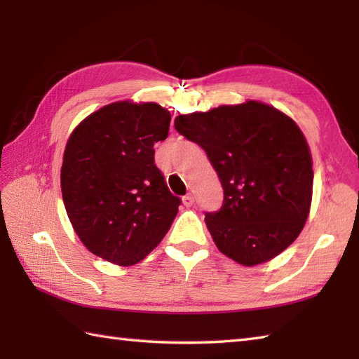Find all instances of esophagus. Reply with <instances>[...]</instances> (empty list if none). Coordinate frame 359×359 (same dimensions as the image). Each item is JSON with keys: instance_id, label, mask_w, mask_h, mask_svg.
<instances>
[{"instance_id": "esophagus-1", "label": "esophagus", "mask_w": 359, "mask_h": 359, "mask_svg": "<svg viewBox=\"0 0 359 359\" xmlns=\"http://www.w3.org/2000/svg\"><path fill=\"white\" fill-rule=\"evenodd\" d=\"M182 203L185 205V207H191V205L194 203V196L193 194H187L182 197Z\"/></svg>"}]
</instances>
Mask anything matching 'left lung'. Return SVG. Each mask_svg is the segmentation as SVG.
Wrapping results in <instances>:
<instances>
[{
    "mask_svg": "<svg viewBox=\"0 0 359 359\" xmlns=\"http://www.w3.org/2000/svg\"><path fill=\"white\" fill-rule=\"evenodd\" d=\"M174 126L203 148L222 184V208L205 216L220 253L253 266L292 245L313 196V160L294 120L247 100L180 114Z\"/></svg>",
    "mask_w": 359,
    "mask_h": 359,
    "instance_id": "8db88e82",
    "label": "left lung"
}]
</instances>
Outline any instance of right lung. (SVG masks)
<instances>
[{
  "mask_svg": "<svg viewBox=\"0 0 359 359\" xmlns=\"http://www.w3.org/2000/svg\"><path fill=\"white\" fill-rule=\"evenodd\" d=\"M171 114L154 102H114L89 114L67 139L65 208L90 253L129 266L143 261L171 228L180 199L154 165Z\"/></svg>",
  "mask_w": 359,
  "mask_h": 359,
  "instance_id": "obj_1",
  "label": "right lung"
}]
</instances>
